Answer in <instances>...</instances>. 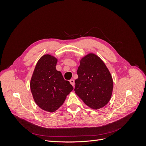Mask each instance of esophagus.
Returning a JSON list of instances; mask_svg holds the SVG:
<instances>
[{"label":"esophagus","mask_w":146,"mask_h":146,"mask_svg":"<svg viewBox=\"0 0 146 146\" xmlns=\"http://www.w3.org/2000/svg\"><path fill=\"white\" fill-rule=\"evenodd\" d=\"M70 83L71 84V85L74 86L75 85V82H74V79H71V80H70Z\"/></svg>","instance_id":"esophagus-1"}]
</instances>
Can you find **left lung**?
<instances>
[{
	"instance_id": "left-lung-1",
	"label": "left lung",
	"mask_w": 146,
	"mask_h": 146,
	"mask_svg": "<svg viewBox=\"0 0 146 146\" xmlns=\"http://www.w3.org/2000/svg\"><path fill=\"white\" fill-rule=\"evenodd\" d=\"M77 74L74 91L87 106L98 110L109 102L113 92V78L98 55L89 54L83 57Z\"/></svg>"
}]
</instances>
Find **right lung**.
Returning <instances> with one entry per match:
<instances>
[{"mask_svg": "<svg viewBox=\"0 0 146 146\" xmlns=\"http://www.w3.org/2000/svg\"><path fill=\"white\" fill-rule=\"evenodd\" d=\"M57 59L46 54L36 63L30 80V89L35 103L39 108L48 112H54L64 103L73 90L69 81L56 69Z\"/></svg>", "mask_w": 146, "mask_h": 146, "instance_id": "add662e5", "label": "right lung"}]
</instances>
